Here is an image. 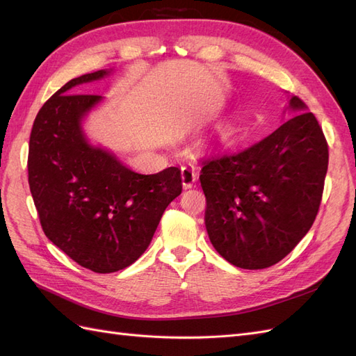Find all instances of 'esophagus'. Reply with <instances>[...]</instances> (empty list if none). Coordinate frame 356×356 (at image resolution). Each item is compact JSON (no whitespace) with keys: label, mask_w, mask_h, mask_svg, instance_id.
Masks as SVG:
<instances>
[{"label":"esophagus","mask_w":356,"mask_h":356,"mask_svg":"<svg viewBox=\"0 0 356 356\" xmlns=\"http://www.w3.org/2000/svg\"><path fill=\"white\" fill-rule=\"evenodd\" d=\"M197 169L195 166H182L181 168V178L184 188H190L197 179Z\"/></svg>","instance_id":"1"}]
</instances>
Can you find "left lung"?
<instances>
[{
	"label": "left lung",
	"instance_id": "left-lung-1",
	"mask_svg": "<svg viewBox=\"0 0 356 356\" xmlns=\"http://www.w3.org/2000/svg\"><path fill=\"white\" fill-rule=\"evenodd\" d=\"M300 111L261 141L202 161L204 224L211 243L241 268L270 267L314 224L328 169V144L298 96Z\"/></svg>",
	"mask_w": 356,
	"mask_h": 356
}]
</instances>
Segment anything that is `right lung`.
<instances>
[{
    "label": "right lung",
    "mask_w": 356,
    "mask_h": 356,
    "mask_svg": "<svg viewBox=\"0 0 356 356\" xmlns=\"http://www.w3.org/2000/svg\"><path fill=\"white\" fill-rule=\"evenodd\" d=\"M106 74L101 70L72 79L41 106L28 154L29 188L42 232L95 273L135 263L182 190L178 168L141 175L88 143L81 120L102 96L71 89Z\"/></svg>",
    "instance_id": "add662e5"
}]
</instances>
